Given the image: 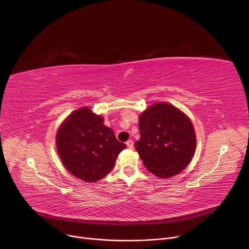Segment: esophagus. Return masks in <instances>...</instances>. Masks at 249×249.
<instances>
[{
	"instance_id": "34e87169",
	"label": "esophagus",
	"mask_w": 249,
	"mask_h": 249,
	"mask_svg": "<svg viewBox=\"0 0 249 249\" xmlns=\"http://www.w3.org/2000/svg\"><path fill=\"white\" fill-rule=\"evenodd\" d=\"M126 145H127V147L130 148V149L133 148V141H132V140H128V141L126 142Z\"/></svg>"
}]
</instances>
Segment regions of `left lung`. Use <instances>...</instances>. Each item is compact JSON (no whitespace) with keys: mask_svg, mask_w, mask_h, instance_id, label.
Wrapping results in <instances>:
<instances>
[{"mask_svg":"<svg viewBox=\"0 0 249 249\" xmlns=\"http://www.w3.org/2000/svg\"><path fill=\"white\" fill-rule=\"evenodd\" d=\"M140 139L135 142L143 164L160 178H172L187 167L196 149L190 118L167 103H156L139 116Z\"/></svg>","mask_w":249,"mask_h":249,"instance_id":"1","label":"left lung"}]
</instances>
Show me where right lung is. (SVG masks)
Listing matches in <instances>:
<instances>
[{
  "mask_svg": "<svg viewBox=\"0 0 249 249\" xmlns=\"http://www.w3.org/2000/svg\"><path fill=\"white\" fill-rule=\"evenodd\" d=\"M56 146L63 165L72 176L94 182L112 171L126 144L104 125L103 117L85 107L62 122L56 133Z\"/></svg>",
  "mask_w": 249,
  "mask_h": 249,
  "instance_id": "1",
  "label": "right lung"
}]
</instances>
